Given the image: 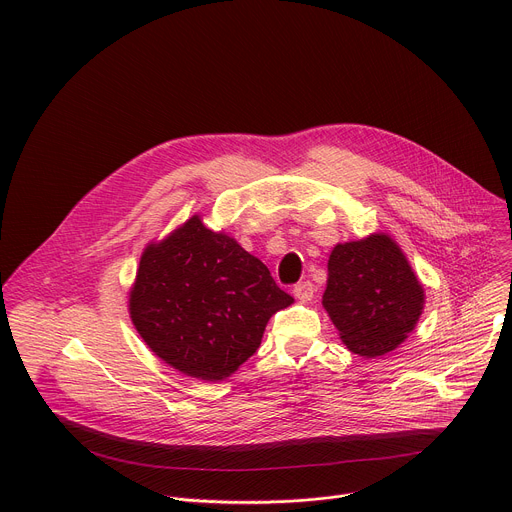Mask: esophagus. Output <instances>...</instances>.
Instances as JSON below:
<instances>
[{
    "label": "esophagus",
    "instance_id": "34e87169",
    "mask_svg": "<svg viewBox=\"0 0 512 512\" xmlns=\"http://www.w3.org/2000/svg\"><path fill=\"white\" fill-rule=\"evenodd\" d=\"M314 291H316V287H314L312 281H300V283H296V287H294V296H296L298 300H302V302H308V300L314 298Z\"/></svg>",
    "mask_w": 512,
    "mask_h": 512
}]
</instances>
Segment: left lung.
I'll use <instances>...</instances> for the list:
<instances>
[{"mask_svg": "<svg viewBox=\"0 0 512 512\" xmlns=\"http://www.w3.org/2000/svg\"><path fill=\"white\" fill-rule=\"evenodd\" d=\"M423 302V285L389 235L332 249L322 304L350 352L377 358L395 350L415 328Z\"/></svg>", "mask_w": 512, "mask_h": 512, "instance_id": "8db88e82", "label": "left lung"}]
</instances>
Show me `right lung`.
Returning a JSON list of instances; mask_svg holds the SVG:
<instances>
[{
    "mask_svg": "<svg viewBox=\"0 0 512 512\" xmlns=\"http://www.w3.org/2000/svg\"><path fill=\"white\" fill-rule=\"evenodd\" d=\"M294 304L235 239L192 218L145 247L129 294L143 342L200 381H223L253 356L269 318Z\"/></svg>",
    "mask_w": 512,
    "mask_h": 512,
    "instance_id": "right-lung-1",
    "label": "right lung"
}]
</instances>
